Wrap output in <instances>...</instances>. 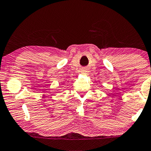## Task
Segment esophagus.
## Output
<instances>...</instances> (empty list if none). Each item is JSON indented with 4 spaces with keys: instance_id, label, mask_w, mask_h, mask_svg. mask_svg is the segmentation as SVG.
Instances as JSON below:
<instances>
[{
    "instance_id": "obj_1",
    "label": "esophagus",
    "mask_w": 151,
    "mask_h": 151,
    "mask_svg": "<svg viewBox=\"0 0 151 151\" xmlns=\"http://www.w3.org/2000/svg\"><path fill=\"white\" fill-rule=\"evenodd\" d=\"M82 72H83V74H85L86 75H87V74H88V71H87L86 70H83Z\"/></svg>"
}]
</instances>
